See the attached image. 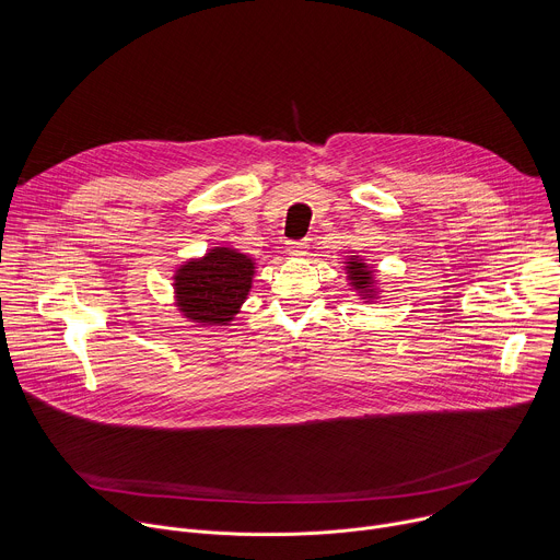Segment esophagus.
Returning <instances> with one entry per match:
<instances>
[{"label":"esophagus","instance_id":"1","mask_svg":"<svg viewBox=\"0 0 560 560\" xmlns=\"http://www.w3.org/2000/svg\"><path fill=\"white\" fill-rule=\"evenodd\" d=\"M285 253L290 257H305L307 255V240H303V242H288Z\"/></svg>","mask_w":560,"mask_h":560}]
</instances>
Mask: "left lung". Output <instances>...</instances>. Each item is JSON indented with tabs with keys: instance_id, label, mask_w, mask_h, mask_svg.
<instances>
[{
	"instance_id": "left-lung-1",
	"label": "left lung",
	"mask_w": 560,
	"mask_h": 560,
	"mask_svg": "<svg viewBox=\"0 0 560 560\" xmlns=\"http://www.w3.org/2000/svg\"><path fill=\"white\" fill-rule=\"evenodd\" d=\"M345 272H347L349 288L355 290L358 296L364 303H371V301H378L381 299V288H378L376 270H374V266H369L362 257H358V255L347 257Z\"/></svg>"
}]
</instances>
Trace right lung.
<instances>
[{
  "label": "right lung",
  "mask_w": 560,
  "mask_h": 560,
  "mask_svg": "<svg viewBox=\"0 0 560 560\" xmlns=\"http://www.w3.org/2000/svg\"><path fill=\"white\" fill-rule=\"evenodd\" d=\"M255 259L231 246L182 261L173 272L177 312L200 327L231 325L250 294Z\"/></svg>",
  "instance_id": "obj_1"
}]
</instances>
